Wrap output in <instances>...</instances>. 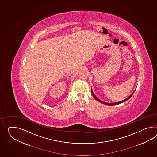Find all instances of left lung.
Listing matches in <instances>:
<instances>
[{
	"instance_id": "1",
	"label": "left lung",
	"mask_w": 157,
	"mask_h": 157,
	"mask_svg": "<svg viewBox=\"0 0 157 157\" xmlns=\"http://www.w3.org/2000/svg\"><path fill=\"white\" fill-rule=\"evenodd\" d=\"M135 91V90H134ZM134 91L133 92V93L130 96L128 97L127 98H126L125 100L123 101H121L120 102H115V103H106V102H103V101H101L100 100H99L97 97L94 94V93H93L92 90H91V92H92V94L93 96L94 97V98L96 100L98 101V102H100L101 103H102V104H104L105 105H109V106H113V105H116L119 104H121V103H122V102H125L126 101L128 100H129V98L133 96V93L134 92Z\"/></svg>"
}]
</instances>
